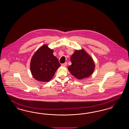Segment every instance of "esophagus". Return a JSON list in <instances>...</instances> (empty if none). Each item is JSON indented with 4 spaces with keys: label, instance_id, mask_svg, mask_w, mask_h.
I'll return each instance as SVG.
<instances>
[{
    "label": "esophagus",
    "instance_id": "1",
    "mask_svg": "<svg viewBox=\"0 0 129 129\" xmlns=\"http://www.w3.org/2000/svg\"><path fill=\"white\" fill-rule=\"evenodd\" d=\"M61 65L63 66H66L67 65V62L64 63H62V64H61Z\"/></svg>",
    "mask_w": 129,
    "mask_h": 129
}]
</instances>
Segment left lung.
I'll return each mask as SVG.
<instances>
[{"label":"left lung","mask_w":129,"mask_h":129,"mask_svg":"<svg viewBox=\"0 0 129 129\" xmlns=\"http://www.w3.org/2000/svg\"><path fill=\"white\" fill-rule=\"evenodd\" d=\"M72 64L68 67L71 74L78 79L90 76L94 71L93 59L83 50L76 51L71 57Z\"/></svg>","instance_id":"left-lung-1"}]
</instances>
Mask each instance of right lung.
Wrapping results in <instances>:
<instances>
[{"mask_svg":"<svg viewBox=\"0 0 129 129\" xmlns=\"http://www.w3.org/2000/svg\"><path fill=\"white\" fill-rule=\"evenodd\" d=\"M53 50L44 45L36 51L30 63L31 74L35 79L48 82L60 66L59 60L53 54Z\"/></svg>","mask_w":129,"mask_h":129,"instance_id":"right-lung-1","label":"right lung"}]
</instances>
